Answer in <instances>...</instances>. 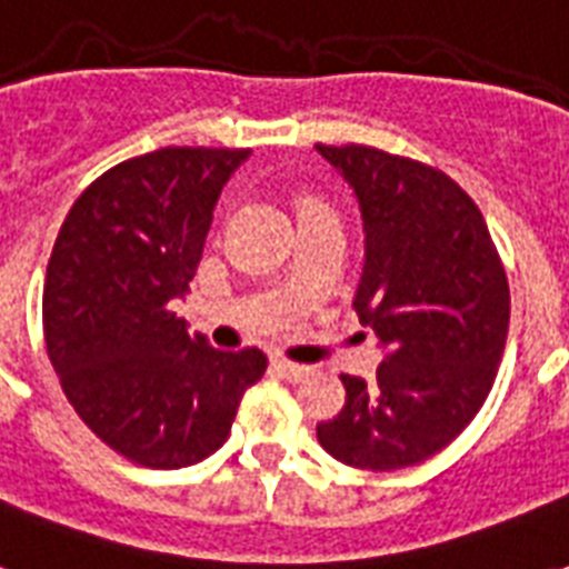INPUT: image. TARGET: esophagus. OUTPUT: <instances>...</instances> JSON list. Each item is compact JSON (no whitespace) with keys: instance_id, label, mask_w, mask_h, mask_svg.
<instances>
[{"instance_id":"1","label":"esophagus","mask_w":569,"mask_h":569,"mask_svg":"<svg viewBox=\"0 0 569 569\" xmlns=\"http://www.w3.org/2000/svg\"><path fill=\"white\" fill-rule=\"evenodd\" d=\"M271 366H274V372L280 375V378L292 380V383H298V380H303V378H307V375H310V369H307V366L292 363V360H283V357H277V360Z\"/></svg>"}]
</instances>
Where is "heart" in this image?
I'll use <instances>...</instances> for the list:
<instances>
[{
  "label": "heart",
  "instance_id": "obj_1",
  "mask_svg": "<svg viewBox=\"0 0 569 569\" xmlns=\"http://www.w3.org/2000/svg\"><path fill=\"white\" fill-rule=\"evenodd\" d=\"M295 206H298V214H307V212H325V209H330L325 200H319L316 194H310V191H301L298 194V200H295Z\"/></svg>",
  "mask_w": 569,
  "mask_h": 569
}]
</instances>
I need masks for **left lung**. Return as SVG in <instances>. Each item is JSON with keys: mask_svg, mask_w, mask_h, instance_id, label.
<instances>
[{"mask_svg": "<svg viewBox=\"0 0 569 569\" xmlns=\"http://www.w3.org/2000/svg\"><path fill=\"white\" fill-rule=\"evenodd\" d=\"M316 150L360 203L355 312L387 348L369 383L342 375L346 405L316 433L348 467H416L476 419L493 387L511 319L505 266L485 214L442 171L366 144Z\"/></svg>", "mask_w": 569, "mask_h": 569, "instance_id": "left-lung-1", "label": "left lung"}]
</instances>
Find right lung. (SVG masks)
Here are the masks:
<instances>
[{"label": "right lung", "instance_id": "right-lung-1", "mask_svg": "<svg viewBox=\"0 0 569 569\" xmlns=\"http://www.w3.org/2000/svg\"><path fill=\"white\" fill-rule=\"evenodd\" d=\"M250 150L162 147L76 197L47 266L43 339L67 401L109 449L150 469L230 437L259 348L218 351L171 303L189 295L223 182Z\"/></svg>", "mask_w": 569, "mask_h": 569}]
</instances>
